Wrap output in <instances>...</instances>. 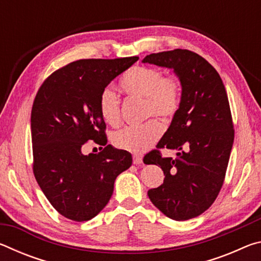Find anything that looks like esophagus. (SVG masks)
Instances as JSON below:
<instances>
[{
    "label": "esophagus",
    "instance_id": "obj_1",
    "mask_svg": "<svg viewBox=\"0 0 261 261\" xmlns=\"http://www.w3.org/2000/svg\"><path fill=\"white\" fill-rule=\"evenodd\" d=\"M134 163L135 165H141L143 163V156L139 155V154H134Z\"/></svg>",
    "mask_w": 261,
    "mask_h": 261
}]
</instances>
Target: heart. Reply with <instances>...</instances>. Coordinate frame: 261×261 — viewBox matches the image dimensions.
<instances>
[{
	"instance_id": "obj_1",
	"label": "heart",
	"mask_w": 261,
	"mask_h": 261,
	"mask_svg": "<svg viewBox=\"0 0 261 261\" xmlns=\"http://www.w3.org/2000/svg\"><path fill=\"white\" fill-rule=\"evenodd\" d=\"M123 93L130 98L144 100L145 117L155 116L170 121L177 115L182 105L183 86L177 76H163L160 69L136 65L123 73L120 79ZM99 113L108 125L116 127L121 124V101L113 88L105 87L98 100ZM162 135V127L155 120H149L140 125L125 126L115 132L113 144L120 149L131 153H143L155 144Z\"/></svg>"
}]
</instances>
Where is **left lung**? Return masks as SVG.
Returning <instances> with one entry per match:
<instances>
[{
	"instance_id": "8db88e82",
	"label": "left lung",
	"mask_w": 261,
	"mask_h": 261,
	"mask_svg": "<svg viewBox=\"0 0 261 261\" xmlns=\"http://www.w3.org/2000/svg\"><path fill=\"white\" fill-rule=\"evenodd\" d=\"M143 62L173 68L183 86L177 115L156 148L144 158L166 176L147 194L168 218L193 219L212 206L226 177L235 137L226 88L213 65L191 50L149 54ZM162 148L176 149L178 156L163 158Z\"/></svg>"
}]
</instances>
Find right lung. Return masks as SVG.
Wrapping results in <instances>:
<instances>
[{
	"label": "right lung",
	"mask_w": 261,
	"mask_h": 261,
	"mask_svg": "<svg viewBox=\"0 0 261 261\" xmlns=\"http://www.w3.org/2000/svg\"><path fill=\"white\" fill-rule=\"evenodd\" d=\"M138 56L71 62L48 76L31 112L33 174L51 206L77 222L98 215L108 204L114 182L132 165V156L107 145L98 108L101 91ZM90 140L105 146L84 156Z\"/></svg>",
	"instance_id": "1"
}]
</instances>
